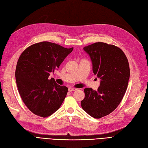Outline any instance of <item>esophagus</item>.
<instances>
[{
    "mask_svg": "<svg viewBox=\"0 0 148 148\" xmlns=\"http://www.w3.org/2000/svg\"><path fill=\"white\" fill-rule=\"evenodd\" d=\"M76 90H77V89L73 88H69V91H70V92H71V91H76Z\"/></svg>",
    "mask_w": 148,
    "mask_h": 148,
    "instance_id": "1",
    "label": "esophagus"
}]
</instances>
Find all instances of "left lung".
<instances>
[{
    "mask_svg": "<svg viewBox=\"0 0 148 148\" xmlns=\"http://www.w3.org/2000/svg\"><path fill=\"white\" fill-rule=\"evenodd\" d=\"M92 62L93 71L100 78L98 90L85 88L81 101L83 110L95 118H100L113 111L125 94L130 79L129 63L119 48L97 42L83 48Z\"/></svg>",
    "mask_w": 148,
    "mask_h": 148,
    "instance_id": "1",
    "label": "left lung"
}]
</instances>
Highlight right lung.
Masks as SVG:
<instances>
[{"instance_id":"1","label":"right lung","mask_w":148,"mask_h":148,"mask_svg":"<svg viewBox=\"0 0 148 148\" xmlns=\"http://www.w3.org/2000/svg\"><path fill=\"white\" fill-rule=\"evenodd\" d=\"M73 50V47L66 49L42 42L29 47L20 56L15 70L16 83L23 103L34 114L49 116L62 105L68 88L49 77Z\"/></svg>"}]
</instances>
